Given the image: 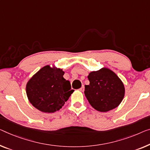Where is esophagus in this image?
<instances>
[{
	"mask_svg": "<svg viewBox=\"0 0 150 150\" xmlns=\"http://www.w3.org/2000/svg\"><path fill=\"white\" fill-rule=\"evenodd\" d=\"M79 91H84V86H83L81 88L79 89Z\"/></svg>",
	"mask_w": 150,
	"mask_h": 150,
	"instance_id": "1",
	"label": "esophagus"
}]
</instances>
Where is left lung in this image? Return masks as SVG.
<instances>
[{"mask_svg":"<svg viewBox=\"0 0 150 150\" xmlns=\"http://www.w3.org/2000/svg\"><path fill=\"white\" fill-rule=\"evenodd\" d=\"M89 85L85 86V95L96 110L108 112L117 108L125 96V86L120 78L108 68L89 73Z\"/></svg>","mask_w":150,"mask_h":150,"instance_id":"1","label":"left lung"}]
</instances>
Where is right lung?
Here are the masks:
<instances>
[{
    "label": "right lung",
    "instance_id": "obj_1",
    "mask_svg": "<svg viewBox=\"0 0 150 150\" xmlns=\"http://www.w3.org/2000/svg\"><path fill=\"white\" fill-rule=\"evenodd\" d=\"M62 69L46 65L40 69L26 85L29 101L43 112L59 110L74 90L63 77Z\"/></svg>",
    "mask_w": 150,
    "mask_h": 150
}]
</instances>
